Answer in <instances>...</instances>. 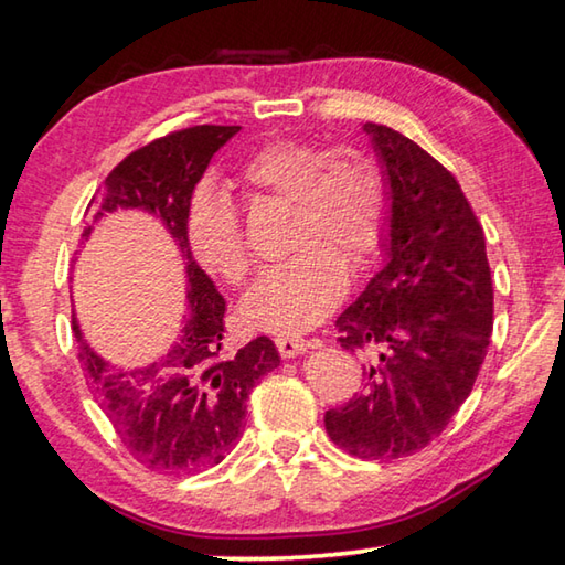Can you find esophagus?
Wrapping results in <instances>:
<instances>
[{
    "instance_id": "esophagus-1",
    "label": "esophagus",
    "mask_w": 565,
    "mask_h": 565,
    "mask_svg": "<svg viewBox=\"0 0 565 565\" xmlns=\"http://www.w3.org/2000/svg\"><path fill=\"white\" fill-rule=\"evenodd\" d=\"M311 347H317V341H306V339H299V337H279V339H276V349H279L284 359L301 356V353H306V349H311Z\"/></svg>"
}]
</instances>
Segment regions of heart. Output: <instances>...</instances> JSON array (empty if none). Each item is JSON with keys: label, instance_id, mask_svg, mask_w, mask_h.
I'll return each instance as SVG.
<instances>
[{"label": "heart", "instance_id": "heart-1", "mask_svg": "<svg viewBox=\"0 0 565 565\" xmlns=\"http://www.w3.org/2000/svg\"><path fill=\"white\" fill-rule=\"evenodd\" d=\"M246 189L289 199L286 246L296 252L266 269L242 301L248 329L294 337L327 317L347 289L349 266L376 252L386 224V184L374 159L353 147L323 151L313 141L276 139L244 161ZM194 259L216 279L242 284L252 271L242 216L224 191L199 186L186 206Z\"/></svg>", "mask_w": 565, "mask_h": 565}]
</instances>
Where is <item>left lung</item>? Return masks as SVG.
<instances>
[{"label": "left lung", "instance_id": "obj_1", "mask_svg": "<svg viewBox=\"0 0 565 565\" xmlns=\"http://www.w3.org/2000/svg\"><path fill=\"white\" fill-rule=\"evenodd\" d=\"M384 167V269L337 319L347 351L374 349L366 384L323 416L356 458H404L441 436L471 394L493 329L486 238L456 177L384 124H363Z\"/></svg>", "mask_w": 565, "mask_h": 565}]
</instances>
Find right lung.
<instances>
[{
  "mask_svg": "<svg viewBox=\"0 0 565 565\" xmlns=\"http://www.w3.org/2000/svg\"><path fill=\"white\" fill-rule=\"evenodd\" d=\"M238 129L202 124L154 139L119 161L87 206L92 224L117 209L157 216L186 264V313L179 337L149 366H111L72 319L79 363L114 431L139 463L159 473H191L222 463L244 431L246 398L256 381L281 363L269 337H256L234 356H222L226 301L194 262L186 238L189 199L209 161Z\"/></svg>",
  "mask_w": 565,
  "mask_h": 565,
  "instance_id": "obj_1",
  "label": "right lung"
}]
</instances>
